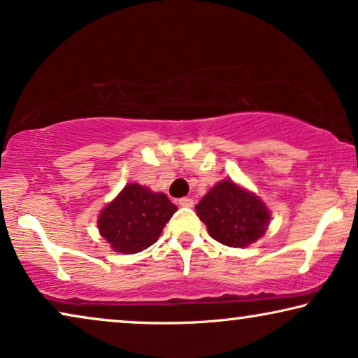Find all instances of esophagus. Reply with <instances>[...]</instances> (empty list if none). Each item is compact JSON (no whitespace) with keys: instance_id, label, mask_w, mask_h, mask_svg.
I'll return each mask as SVG.
<instances>
[{"instance_id":"1","label":"esophagus","mask_w":358,"mask_h":358,"mask_svg":"<svg viewBox=\"0 0 358 358\" xmlns=\"http://www.w3.org/2000/svg\"><path fill=\"white\" fill-rule=\"evenodd\" d=\"M179 205H180V207H187V208L194 207V199H190V197L179 199Z\"/></svg>"}]
</instances>
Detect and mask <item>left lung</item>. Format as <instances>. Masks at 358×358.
<instances>
[{
	"label": "left lung",
	"mask_w": 358,
	"mask_h": 358,
	"mask_svg": "<svg viewBox=\"0 0 358 358\" xmlns=\"http://www.w3.org/2000/svg\"><path fill=\"white\" fill-rule=\"evenodd\" d=\"M208 234L229 248H246L264 236L271 213L261 199L224 179L195 205Z\"/></svg>",
	"instance_id": "8db88e82"
}]
</instances>
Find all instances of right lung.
Masks as SVG:
<instances>
[{"label":"right lung","mask_w":358,"mask_h":358,"mask_svg":"<svg viewBox=\"0 0 358 358\" xmlns=\"http://www.w3.org/2000/svg\"><path fill=\"white\" fill-rule=\"evenodd\" d=\"M176 210L178 207L163 192L127 184L102 210L97 227L115 252L135 254L156 243Z\"/></svg>","instance_id":"right-lung-1"}]
</instances>
